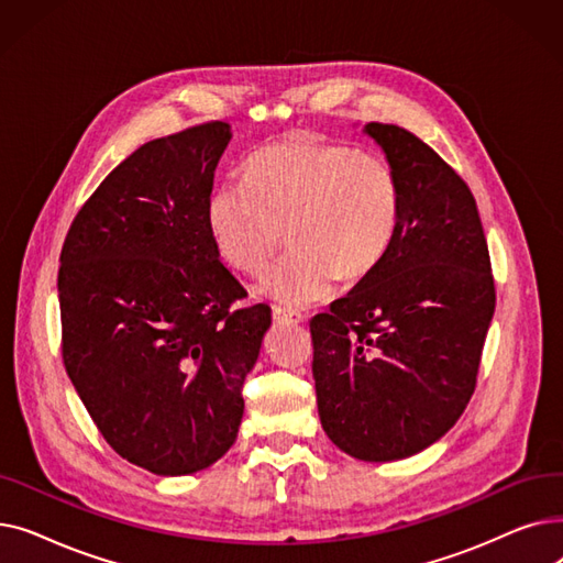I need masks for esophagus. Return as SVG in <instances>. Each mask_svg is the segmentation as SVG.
Returning <instances> with one entry per match:
<instances>
[{
	"mask_svg": "<svg viewBox=\"0 0 563 563\" xmlns=\"http://www.w3.org/2000/svg\"><path fill=\"white\" fill-rule=\"evenodd\" d=\"M274 319H276V321H283V323H301V321H303V314L297 312V310L274 306Z\"/></svg>",
	"mask_w": 563,
	"mask_h": 563,
	"instance_id": "esophagus-1",
	"label": "esophagus"
}]
</instances>
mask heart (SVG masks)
I'll use <instances>...</instances> for the list:
<instances>
[{
    "mask_svg": "<svg viewBox=\"0 0 563 563\" xmlns=\"http://www.w3.org/2000/svg\"><path fill=\"white\" fill-rule=\"evenodd\" d=\"M244 175L214 187L207 228L219 255L249 274L266 269L287 230L291 249L260 283L285 306L321 301L338 276L367 278L395 244L404 198L386 157L294 136L257 151Z\"/></svg>",
    "mask_w": 563,
    "mask_h": 563,
    "instance_id": "b5f03b06",
    "label": "heart"
}]
</instances>
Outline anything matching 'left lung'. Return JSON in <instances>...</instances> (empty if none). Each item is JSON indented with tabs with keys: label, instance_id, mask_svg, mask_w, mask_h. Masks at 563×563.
<instances>
[{
	"label": "left lung",
	"instance_id": "obj_1",
	"mask_svg": "<svg viewBox=\"0 0 563 563\" xmlns=\"http://www.w3.org/2000/svg\"><path fill=\"white\" fill-rule=\"evenodd\" d=\"M401 183L395 244L312 317L319 420L353 459L397 461L445 435L477 386L495 283L475 196L422 139L367 123Z\"/></svg>",
	"mask_w": 563,
	"mask_h": 563
}]
</instances>
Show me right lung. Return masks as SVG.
<instances>
[{"label": "right lung", "mask_w": 563, "mask_h": 563, "mask_svg": "<svg viewBox=\"0 0 563 563\" xmlns=\"http://www.w3.org/2000/svg\"><path fill=\"white\" fill-rule=\"evenodd\" d=\"M230 125L143 143L77 212L62 249V353L104 440L162 477L210 467L236 440L246 374L272 308L246 289L207 228Z\"/></svg>", "instance_id": "1"}]
</instances>
